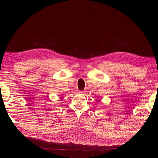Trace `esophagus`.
<instances>
[{
	"mask_svg": "<svg viewBox=\"0 0 158 158\" xmlns=\"http://www.w3.org/2000/svg\"><path fill=\"white\" fill-rule=\"evenodd\" d=\"M84 92H83V91H80L79 92V93H80V94H83Z\"/></svg>",
	"mask_w": 158,
	"mask_h": 158,
	"instance_id": "esophagus-1",
	"label": "esophagus"
}]
</instances>
